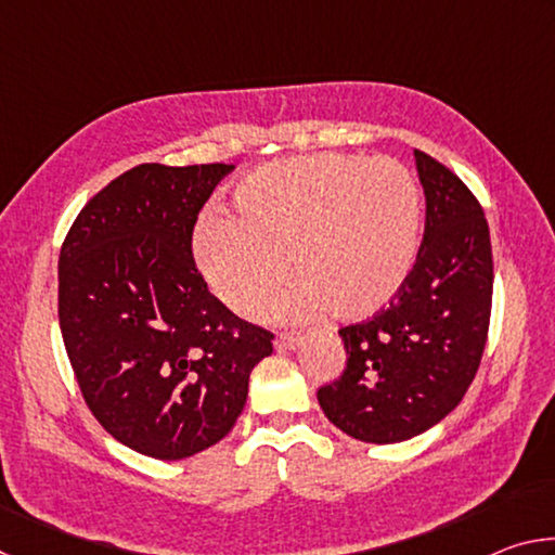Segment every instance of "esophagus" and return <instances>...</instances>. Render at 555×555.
<instances>
[{
	"label": "esophagus",
	"instance_id": "obj_1",
	"mask_svg": "<svg viewBox=\"0 0 555 555\" xmlns=\"http://www.w3.org/2000/svg\"><path fill=\"white\" fill-rule=\"evenodd\" d=\"M304 343V337L300 335H294V333H281V335H276V340H274V345H276V350H296V347Z\"/></svg>",
	"mask_w": 555,
	"mask_h": 555
}]
</instances>
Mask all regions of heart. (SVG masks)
<instances>
[{
	"label": "heart",
	"mask_w": 555,
	"mask_h": 555,
	"mask_svg": "<svg viewBox=\"0 0 555 555\" xmlns=\"http://www.w3.org/2000/svg\"><path fill=\"white\" fill-rule=\"evenodd\" d=\"M234 218L203 215L193 255L224 306L257 315L294 274L281 313L345 323L387 308L416 267L421 191L391 158L304 154L259 166L232 195Z\"/></svg>",
	"instance_id": "obj_1"
}]
</instances>
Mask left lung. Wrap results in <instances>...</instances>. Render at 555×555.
I'll list each match as a JSON object with an SVG mask.
<instances>
[{
	"mask_svg": "<svg viewBox=\"0 0 555 555\" xmlns=\"http://www.w3.org/2000/svg\"><path fill=\"white\" fill-rule=\"evenodd\" d=\"M426 230L416 267L374 318L347 325L343 377L318 389L323 413L364 443H401L443 421L480 367L492 308L485 212L460 178L424 152Z\"/></svg>",
	"mask_w": 555,
	"mask_h": 555,
	"instance_id": "1",
	"label": "left lung"
}]
</instances>
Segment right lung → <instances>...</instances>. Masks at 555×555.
Wrapping results in <instances>:
<instances>
[{"label":"right lung","instance_id":"1","mask_svg":"<svg viewBox=\"0 0 555 555\" xmlns=\"http://www.w3.org/2000/svg\"><path fill=\"white\" fill-rule=\"evenodd\" d=\"M232 164H142L75 218L59 259V321L92 416L137 453L183 460L230 434L274 335L215 298L193 228Z\"/></svg>","mask_w":555,"mask_h":555}]
</instances>
